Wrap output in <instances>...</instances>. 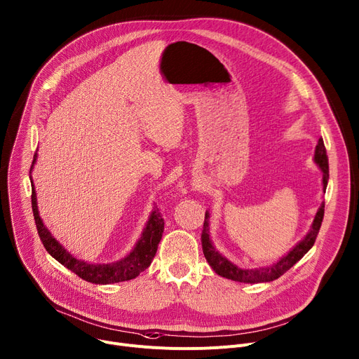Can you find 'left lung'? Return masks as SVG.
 I'll return each mask as SVG.
<instances>
[{
    "instance_id": "obj_1",
    "label": "left lung",
    "mask_w": 359,
    "mask_h": 359,
    "mask_svg": "<svg viewBox=\"0 0 359 359\" xmlns=\"http://www.w3.org/2000/svg\"><path fill=\"white\" fill-rule=\"evenodd\" d=\"M315 161L316 165L320 168L323 172V190L327 189L328 179H330V165H328V156H327V149H325L322 137L318 140L316 149H315ZM323 213H325V203L320 205L319 210L316 212V216L313 219L311 231L305 236L304 241H301L295 248H293L286 256H283L279 262L273 264L272 266L268 268H259V269H241L232 262H229L226 257H223L212 245L209 239V212L205 213V223H203V231H202V248H203V255L208 260V264L212 266V269L227 279H232L236 282H243V283H259V282H272L282 276L286 271H289L293 265H295L299 259L313 246L316 236L319 233L320 224L323 220Z\"/></svg>"
}]
</instances>
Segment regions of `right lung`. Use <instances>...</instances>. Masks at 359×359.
Returning <instances> with one entry per match:
<instances>
[{
  "instance_id": "obj_1",
  "label": "right lung",
  "mask_w": 359,
  "mask_h": 359,
  "mask_svg": "<svg viewBox=\"0 0 359 359\" xmlns=\"http://www.w3.org/2000/svg\"><path fill=\"white\" fill-rule=\"evenodd\" d=\"M37 158V153L32 158V166H34ZM29 170V172H31ZM31 206L32 213H34L36 226L39 231V236L46 248V250L61 265L74 272L81 279L91 282V283H99V285H107V283H116L123 280H130L139 276L140 272L147 269L151 264V260L156 255L157 245L161 239L163 229H165V219H163L160 210L157 208L153 209L150 219L144 227L142 233V238L136 243V248L130 252L124 259L118 260L114 264H106V265H93L86 264L83 260L76 259L73 255H70L66 249H64L48 232L47 227L44 226L37 208V198H36V190L34 184L31 180Z\"/></svg>"
}]
</instances>
